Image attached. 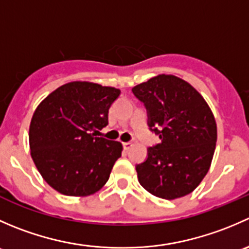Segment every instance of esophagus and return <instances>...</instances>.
Instances as JSON below:
<instances>
[{
	"mask_svg": "<svg viewBox=\"0 0 249 249\" xmlns=\"http://www.w3.org/2000/svg\"><path fill=\"white\" fill-rule=\"evenodd\" d=\"M123 147H124L125 150H130L132 147V143L131 142H124L123 143Z\"/></svg>",
	"mask_w": 249,
	"mask_h": 249,
	"instance_id": "1",
	"label": "esophagus"
}]
</instances>
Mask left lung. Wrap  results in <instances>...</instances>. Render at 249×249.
Masks as SVG:
<instances>
[{
    "label": "left lung",
    "mask_w": 249,
    "mask_h": 249,
    "mask_svg": "<svg viewBox=\"0 0 249 249\" xmlns=\"http://www.w3.org/2000/svg\"><path fill=\"white\" fill-rule=\"evenodd\" d=\"M132 92L147 109L149 130L161 140L136 165L140 184L165 200L190 194L214 154L217 124L212 110L189 83L169 74L150 78Z\"/></svg>",
    "instance_id": "8db88e82"
}]
</instances>
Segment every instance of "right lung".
I'll use <instances>...</instances> for the list:
<instances>
[{"label": "right lung", "mask_w": 249, "mask_h": 249, "mask_svg": "<svg viewBox=\"0 0 249 249\" xmlns=\"http://www.w3.org/2000/svg\"><path fill=\"white\" fill-rule=\"evenodd\" d=\"M120 90L89 82L57 88L39 104L29 131L37 170L56 192L87 196L108 180L122 143L96 132L108 125V109Z\"/></svg>", "instance_id": "right-lung-1"}]
</instances>
